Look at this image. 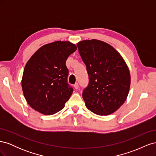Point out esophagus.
Wrapping results in <instances>:
<instances>
[{"mask_svg": "<svg viewBox=\"0 0 156 156\" xmlns=\"http://www.w3.org/2000/svg\"><path fill=\"white\" fill-rule=\"evenodd\" d=\"M73 87H74V88H75V89H78V88H79V84H77V83H75L74 85H73Z\"/></svg>", "mask_w": 156, "mask_h": 156, "instance_id": "obj_1", "label": "esophagus"}]
</instances>
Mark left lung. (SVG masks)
<instances>
[{"instance_id": "left-lung-1", "label": "left lung", "mask_w": 156, "mask_h": 156, "mask_svg": "<svg viewBox=\"0 0 156 156\" xmlns=\"http://www.w3.org/2000/svg\"><path fill=\"white\" fill-rule=\"evenodd\" d=\"M77 46L89 79L82 94L86 107L98 115L112 114L128 95V67L119 52L104 41L83 40Z\"/></svg>"}]
</instances>
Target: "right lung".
Returning <instances> with one entry per match:
<instances>
[{
  "instance_id": "1",
  "label": "right lung",
  "mask_w": 156,
  "mask_h": 156,
  "mask_svg": "<svg viewBox=\"0 0 156 156\" xmlns=\"http://www.w3.org/2000/svg\"><path fill=\"white\" fill-rule=\"evenodd\" d=\"M77 49L69 41H57L42 46L28 61L21 85L29 105L45 115L62 110L73 89L68 83V56Z\"/></svg>"
}]
</instances>
